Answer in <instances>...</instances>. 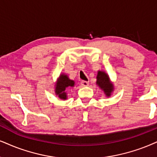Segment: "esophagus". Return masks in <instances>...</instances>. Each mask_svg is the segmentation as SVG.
<instances>
[{
    "instance_id": "obj_1",
    "label": "esophagus",
    "mask_w": 157,
    "mask_h": 157,
    "mask_svg": "<svg viewBox=\"0 0 157 157\" xmlns=\"http://www.w3.org/2000/svg\"><path fill=\"white\" fill-rule=\"evenodd\" d=\"M80 84H81V85H82V86H83V87H86V86H88L89 82H88V81L82 80V81H81Z\"/></svg>"
}]
</instances>
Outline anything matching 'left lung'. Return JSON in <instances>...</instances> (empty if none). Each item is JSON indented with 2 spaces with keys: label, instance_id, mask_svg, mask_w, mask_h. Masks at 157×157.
Returning a JSON list of instances; mask_svg holds the SVG:
<instances>
[{
  "label": "left lung",
  "instance_id": "left-lung-1",
  "mask_svg": "<svg viewBox=\"0 0 157 157\" xmlns=\"http://www.w3.org/2000/svg\"><path fill=\"white\" fill-rule=\"evenodd\" d=\"M97 84L103 90L107 96H110L111 93L114 90L113 85L111 83L109 76L104 72L99 71L97 75Z\"/></svg>",
  "mask_w": 157,
  "mask_h": 157
}]
</instances>
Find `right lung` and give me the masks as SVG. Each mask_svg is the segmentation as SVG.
<instances>
[{"label": "right lung", "mask_w": 157, "mask_h": 157, "mask_svg": "<svg viewBox=\"0 0 157 157\" xmlns=\"http://www.w3.org/2000/svg\"><path fill=\"white\" fill-rule=\"evenodd\" d=\"M75 82L73 80H69V77L66 75H61L59 77L58 82L56 85V93L61 99H67V93L65 92L67 88L73 87Z\"/></svg>", "instance_id": "obj_1"}]
</instances>
